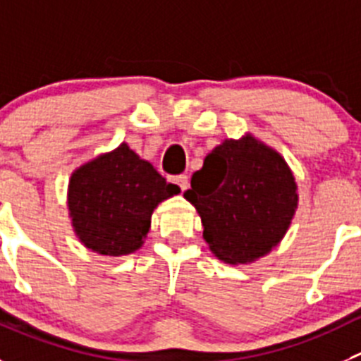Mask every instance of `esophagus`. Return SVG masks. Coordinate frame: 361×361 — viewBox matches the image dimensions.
I'll list each match as a JSON object with an SVG mask.
<instances>
[{
	"label": "esophagus",
	"mask_w": 361,
	"mask_h": 361,
	"mask_svg": "<svg viewBox=\"0 0 361 361\" xmlns=\"http://www.w3.org/2000/svg\"><path fill=\"white\" fill-rule=\"evenodd\" d=\"M173 181H174V183L178 185V187L181 188V192L187 190L188 185H190V183H188V178L185 176V174H180V176H174V178H173Z\"/></svg>",
	"instance_id": "34e87169"
}]
</instances>
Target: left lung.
<instances>
[{
	"instance_id": "8db88e82",
	"label": "left lung",
	"mask_w": 361,
	"mask_h": 361,
	"mask_svg": "<svg viewBox=\"0 0 361 361\" xmlns=\"http://www.w3.org/2000/svg\"><path fill=\"white\" fill-rule=\"evenodd\" d=\"M196 207L208 247L224 264H252L281 242L298 210V183L285 158L245 133L222 140L183 194Z\"/></svg>"
}]
</instances>
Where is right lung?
<instances>
[{
    "label": "right lung",
    "mask_w": 361,
    "mask_h": 361,
    "mask_svg": "<svg viewBox=\"0 0 361 361\" xmlns=\"http://www.w3.org/2000/svg\"><path fill=\"white\" fill-rule=\"evenodd\" d=\"M176 194L178 185L167 183L123 142L74 169L67 207L74 233L87 249L124 257L142 247L154 208Z\"/></svg>",
    "instance_id": "1"
}]
</instances>
